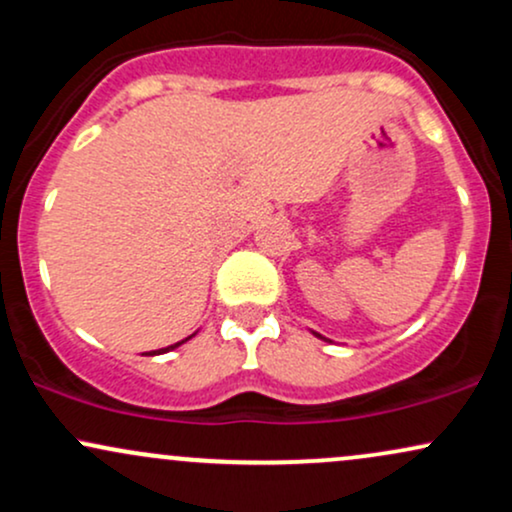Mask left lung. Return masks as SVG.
<instances>
[{
	"label": "left lung",
	"mask_w": 512,
	"mask_h": 512,
	"mask_svg": "<svg viewBox=\"0 0 512 512\" xmlns=\"http://www.w3.org/2000/svg\"><path fill=\"white\" fill-rule=\"evenodd\" d=\"M315 334V337H320V339H325V337H322V334H317V332H313Z\"/></svg>",
	"instance_id": "left-lung-1"
}]
</instances>
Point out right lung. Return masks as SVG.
Listing matches in <instances>:
<instances>
[{
  "label": "right lung",
  "mask_w": 512,
  "mask_h": 512,
  "mask_svg": "<svg viewBox=\"0 0 512 512\" xmlns=\"http://www.w3.org/2000/svg\"><path fill=\"white\" fill-rule=\"evenodd\" d=\"M195 337V334H190V337H185L182 339V342H178V344H170V346H166V349H156V351H149V354L146 356H158V354H168V351H173V349H178L180 344H185V342H190V339Z\"/></svg>",
  "instance_id": "1"
}]
</instances>
